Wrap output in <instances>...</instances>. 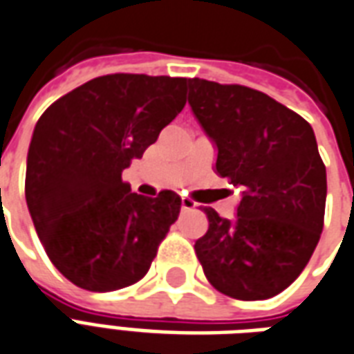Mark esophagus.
<instances>
[{"label":"esophagus","mask_w":354,"mask_h":354,"mask_svg":"<svg viewBox=\"0 0 354 354\" xmlns=\"http://www.w3.org/2000/svg\"><path fill=\"white\" fill-rule=\"evenodd\" d=\"M196 207V202H192L190 198H180V209L183 211H192Z\"/></svg>","instance_id":"1"}]
</instances>
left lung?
<instances>
[{
	"mask_svg": "<svg viewBox=\"0 0 354 354\" xmlns=\"http://www.w3.org/2000/svg\"><path fill=\"white\" fill-rule=\"evenodd\" d=\"M188 105L216 149L215 171L241 188L234 221L205 207L196 257L218 292L266 300L290 285L319 243L326 167L313 128L259 90L188 81Z\"/></svg>",
	"mask_w": 354,
	"mask_h": 354,
	"instance_id": "1",
	"label": "left lung"
}]
</instances>
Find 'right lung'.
Here are the masks:
<instances>
[{"label":"right lung","instance_id":"right-lung-1","mask_svg":"<svg viewBox=\"0 0 354 354\" xmlns=\"http://www.w3.org/2000/svg\"><path fill=\"white\" fill-rule=\"evenodd\" d=\"M188 81L103 75L54 102L35 124L26 203L48 259L73 285L109 292L149 272L180 198L174 190L136 194L122 169L183 111Z\"/></svg>","mask_w":354,"mask_h":354}]
</instances>
